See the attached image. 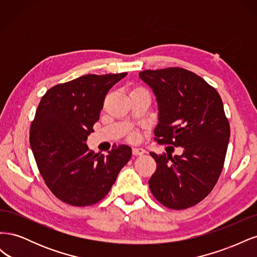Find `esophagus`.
<instances>
[{
    "instance_id": "1",
    "label": "esophagus",
    "mask_w": 257,
    "mask_h": 257,
    "mask_svg": "<svg viewBox=\"0 0 257 257\" xmlns=\"http://www.w3.org/2000/svg\"><path fill=\"white\" fill-rule=\"evenodd\" d=\"M145 153H146V151L143 149V148H133V154L134 155H143Z\"/></svg>"
}]
</instances>
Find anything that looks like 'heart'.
I'll list each match as a JSON object with an SVG mask.
<instances>
[{"label": "heart", "mask_w": 257, "mask_h": 257, "mask_svg": "<svg viewBox=\"0 0 257 257\" xmlns=\"http://www.w3.org/2000/svg\"><path fill=\"white\" fill-rule=\"evenodd\" d=\"M131 138H132V139H135V135H132Z\"/></svg>", "instance_id": "1"}]
</instances>
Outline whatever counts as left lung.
<instances>
[{"label":"left lung","instance_id":"1","mask_svg":"<svg viewBox=\"0 0 257 257\" xmlns=\"http://www.w3.org/2000/svg\"><path fill=\"white\" fill-rule=\"evenodd\" d=\"M139 77L157 97L154 139L182 148V154L174 157L150 153L157 162L150 190L167 208L195 206L212 191L224 166L230 128L221 96L201 77L181 67L147 69Z\"/></svg>","mask_w":257,"mask_h":257}]
</instances>
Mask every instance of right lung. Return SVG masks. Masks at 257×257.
Instances as JSON below:
<instances>
[{"mask_svg":"<svg viewBox=\"0 0 257 257\" xmlns=\"http://www.w3.org/2000/svg\"><path fill=\"white\" fill-rule=\"evenodd\" d=\"M126 75H83L54 85L41 99L31 124L30 145L46 185L63 203L76 207L98 203L132 157L126 145L105 157L85 144L108 91Z\"/></svg>","mask_w":257,"mask_h":257,"instance_id":"add662e5","label":"right lung"}]
</instances>
